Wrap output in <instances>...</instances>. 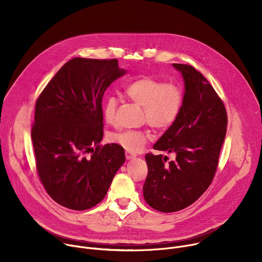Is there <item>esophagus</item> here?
I'll return each instance as SVG.
<instances>
[{
    "label": "esophagus",
    "instance_id": "34e87169",
    "mask_svg": "<svg viewBox=\"0 0 262 262\" xmlns=\"http://www.w3.org/2000/svg\"><path fill=\"white\" fill-rule=\"evenodd\" d=\"M135 157H136L135 154H133V152H130V151H125V158H126V160H130V159H133V158H135Z\"/></svg>",
    "mask_w": 262,
    "mask_h": 262
}]
</instances>
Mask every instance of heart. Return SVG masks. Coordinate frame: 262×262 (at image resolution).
Masks as SVG:
<instances>
[{
  "instance_id": "heart-1",
  "label": "heart",
  "mask_w": 262,
  "mask_h": 262,
  "mask_svg": "<svg viewBox=\"0 0 262 262\" xmlns=\"http://www.w3.org/2000/svg\"><path fill=\"white\" fill-rule=\"evenodd\" d=\"M124 92L130 100L143 107V120L157 129L171 127L177 120L183 104V91L177 83H164L151 76H143L128 83ZM117 107L116 96L105 97L102 114L108 124L116 123ZM150 137L147 130L125 129L111 134L110 139L128 151H139Z\"/></svg>"
}]
</instances>
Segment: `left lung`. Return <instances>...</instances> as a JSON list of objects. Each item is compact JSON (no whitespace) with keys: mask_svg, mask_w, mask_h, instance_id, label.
Returning <instances> with one entry per match:
<instances>
[{"mask_svg":"<svg viewBox=\"0 0 262 262\" xmlns=\"http://www.w3.org/2000/svg\"><path fill=\"white\" fill-rule=\"evenodd\" d=\"M184 80V96L175 123L154 149L174 152L168 157L145 156L148 173L143 195L149 206L174 212L197 201L211 184L226 137L228 117L225 104L213 87L192 65L173 63Z\"/></svg>","mask_w":262,"mask_h":262,"instance_id":"1","label":"left lung"}]
</instances>
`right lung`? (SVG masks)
I'll list each match as a JSON object with an SVG mask.
<instances>
[{
    "label": "right lung",
    "mask_w": 262,
    "mask_h": 262,
    "mask_svg": "<svg viewBox=\"0 0 262 262\" xmlns=\"http://www.w3.org/2000/svg\"><path fill=\"white\" fill-rule=\"evenodd\" d=\"M124 73L117 59L73 58L36 100L31 137L37 174L49 196L66 208L98 204L125 161L120 145H99L103 93Z\"/></svg>",
    "instance_id": "add662e5"
}]
</instances>
